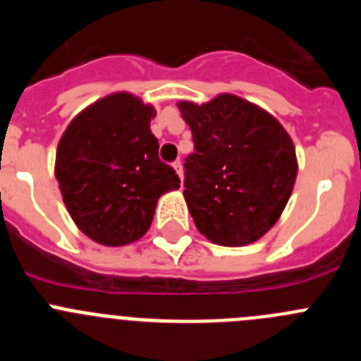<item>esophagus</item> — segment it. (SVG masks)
<instances>
[{
  "instance_id": "34e87169",
  "label": "esophagus",
  "mask_w": 361,
  "mask_h": 361,
  "mask_svg": "<svg viewBox=\"0 0 361 361\" xmlns=\"http://www.w3.org/2000/svg\"><path fill=\"white\" fill-rule=\"evenodd\" d=\"M173 170H175V173L178 175V178L183 180L184 171H183V163H180V161H175V163H173Z\"/></svg>"
}]
</instances>
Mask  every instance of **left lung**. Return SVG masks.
<instances>
[{
    "label": "left lung",
    "instance_id": "1",
    "mask_svg": "<svg viewBox=\"0 0 361 361\" xmlns=\"http://www.w3.org/2000/svg\"><path fill=\"white\" fill-rule=\"evenodd\" d=\"M195 152L184 161V198L195 226L216 245L259 240L283 213L297 177L290 135L257 105L220 94L180 102Z\"/></svg>",
    "mask_w": 361,
    "mask_h": 361
}]
</instances>
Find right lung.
<instances>
[{
	"mask_svg": "<svg viewBox=\"0 0 361 361\" xmlns=\"http://www.w3.org/2000/svg\"><path fill=\"white\" fill-rule=\"evenodd\" d=\"M152 105L114 92L82 111L62 134L55 177L78 229L97 243L120 247L140 240L159 197L180 188L159 159L150 130Z\"/></svg>",
	"mask_w": 361,
	"mask_h": 361,
	"instance_id": "add662e5",
	"label": "right lung"
}]
</instances>
